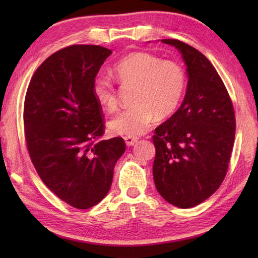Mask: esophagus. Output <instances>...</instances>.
Wrapping results in <instances>:
<instances>
[{"instance_id":"obj_1","label":"esophagus","mask_w":258,"mask_h":258,"mask_svg":"<svg viewBox=\"0 0 258 258\" xmlns=\"http://www.w3.org/2000/svg\"><path fill=\"white\" fill-rule=\"evenodd\" d=\"M138 138H129V137H126L124 138V142H126V144L128 145V146H132V145H135L137 142H138Z\"/></svg>"}]
</instances>
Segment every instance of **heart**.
I'll use <instances>...</instances> for the list:
<instances>
[{
	"label": "heart",
	"mask_w": 258,
	"mask_h": 258,
	"mask_svg": "<svg viewBox=\"0 0 258 258\" xmlns=\"http://www.w3.org/2000/svg\"><path fill=\"white\" fill-rule=\"evenodd\" d=\"M114 74L123 85H135L134 103L110 122L114 135L137 138L143 135L158 118H167L175 113L181 103L186 74L173 61L144 51L127 54L114 66ZM92 95L107 111L118 107V99L113 81L106 75L97 76L92 83Z\"/></svg>",
	"instance_id": "obj_1"
}]
</instances>
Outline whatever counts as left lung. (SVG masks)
Instances as JSON below:
<instances>
[{
  "label": "left lung",
  "instance_id": "left-lung-1",
  "mask_svg": "<svg viewBox=\"0 0 258 258\" xmlns=\"http://www.w3.org/2000/svg\"><path fill=\"white\" fill-rule=\"evenodd\" d=\"M161 42L181 53L188 82L181 106L155 130L153 176L163 199L188 209L212 196L225 178L235 141V112L205 54L181 41Z\"/></svg>",
  "mask_w": 258,
  "mask_h": 258
}]
</instances>
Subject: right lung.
<instances>
[{
    "label": "right lung",
    "instance_id": "1",
    "mask_svg": "<svg viewBox=\"0 0 258 258\" xmlns=\"http://www.w3.org/2000/svg\"><path fill=\"white\" fill-rule=\"evenodd\" d=\"M111 49L73 45L38 67L27 90L23 123L30 158L44 184L77 209L98 205L110 190L122 138L104 141L92 83Z\"/></svg>",
    "mask_w": 258,
    "mask_h": 258
}]
</instances>
